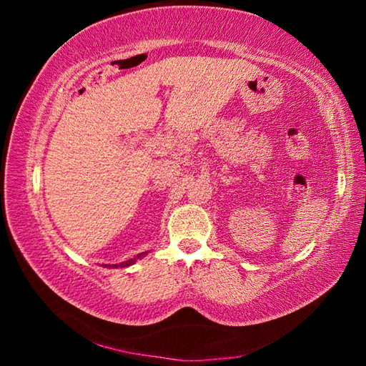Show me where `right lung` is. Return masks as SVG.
I'll list each match as a JSON object with an SVG mask.
<instances>
[{"label": "right lung", "mask_w": 366, "mask_h": 366, "mask_svg": "<svg viewBox=\"0 0 366 366\" xmlns=\"http://www.w3.org/2000/svg\"><path fill=\"white\" fill-rule=\"evenodd\" d=\"M145 255H147V252H144V253H139L137 257H135V258H131V259H127V262H122V263H119V264H113V268H127V266L134 264L135 262H137V259H140L142 257H145Z\"/></svg>", "instance_id": "1"}]
</instances>
